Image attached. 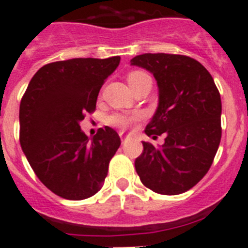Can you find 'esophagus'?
<instances>
[{
  "instance_id": "esophagus-1",
  "label": "esophagus",
  "mask_w": 248,
  "mask_h": 248,
  "mask_svg": "<svg viewBox=\"0 0 248 248\" xmlns=\"http://www.w3.org/2000/svg\"><path fill=\"white\" fill-rule=\"evenodd\" d=\"M120 138H122V140H124V138H125V135H124V133H120Z\"/></svg>"
}]
</instances>
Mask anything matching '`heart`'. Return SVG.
Segmentation results:
<instances>
[{"label": "heart", "mask_w": 248, "mask_h": 248, "mask_svg": "<svg viewBox=\"0 0 248 248\" xmlns=\"http://www.w3.org/2000/svg\"><path fill=\"white\" fill-rule=\"evenodd\" d=\"M144 72H131V73L128 74L126 79H128V83L133 82L139 77L144 76ZM141 118V113H131V114H125V113H117L113 114L108 118V123L111 126H115V128L119 129H126L134 124L137 120H139Z\"/></svg>", "instance_id": "1"}]
</instances>
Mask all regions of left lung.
Segmentation results:
<instances>
[{
	"instance_id": "1",
	"label": "left lung",
	"mask_w": 248,
	"mask_h": 248,
	"mask_svg": "<svg viewBox=\"0 0 248 248\" xmlns=\"http://www.w3.org/2000/svg\"><path fill=\"white\" fill-rule=\"evenodd\" d=\"M130 64L150 72L159 89L156 111L145 134L165 135L160 146L144 141L135 170L154 192L183 194L209 171L220 145V93L207 69L190 57L145 53Z\"/></svg>"
}]
</instances>
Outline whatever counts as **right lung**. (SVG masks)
<instances>
[{
    "mask_svg": "<svg viewBox=\"0 0 248 248\" xmlns=\"http://www.w3.org/2000/svg\"><path fill=\"white\" fill-rule=\"evenodd\" d=\"M119 62L115 56L49 63L37 71L22 98L21 148L37 177L61 198L84 200L104 184L119 135L104 126L88 138L79 123L95 110L103 83Z\"/></svg>",
    "mask_w": 248,
    "mask_h": 248,
    "instance_id": "obj_1",
    "label": "right lung"
}]
</instances>
